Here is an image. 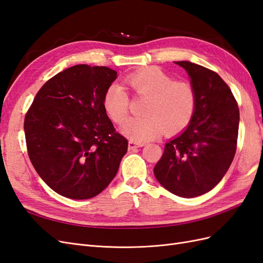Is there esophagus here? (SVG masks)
Here are the masks:
<instances>
[{"instance_id": "34e87169", "label": "esophagus", "mask_w": 263, "mask_h": 263, "mask_svg": "<svg viewBox=\"0 0 263 263\" xmlns=\"http://www.w3.org/2000/svg\"><path fill=\"white\" fill-rule=\"evenodd\" d=\"M145 146L144 142H137V141H134V140H130L128 142V149L132 150V149H135V148H138V147H142Z\"/></svg>"}]
</instances>
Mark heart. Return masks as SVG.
<instances>
[{
	"label": "heart",
	"instance_id": "1",
	"mask_svg": "<svg viewBox=\"0 0 263 263\" xmlns=\"http://www.w3.org/2000/svg\"><path fill=\"white\" fill-rule=\"evenodd\" d=\"M134 97L146 99L141 113L145 116L125 122L129 112V95L122 86H108L102 104L114 123L125 124L122 132L137 141H145L159 135H173L183 130L192 119L196 107V91L192 83L174 80L160 68L147 67L124 79Z\"/></svg>",
	"mask_w": 263,
	"mask_h": 263
}]
</instances>
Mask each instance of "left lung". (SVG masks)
<instances>
[{"mask_svg": "<svg viewBox=\"0 0 263 263\" xmlns=\"http://www.w3.org/2000/svg\"><path fill=\"white\" fill-rule=\"evenodd\" d=\"M184 68L196 91V107L187 128L166 142L155 177L181 197L200 196L216 186L237 149L239 108L232 90L215 72L189 61Z\"/></svg>", "mask_w": 263, "mask_h": 263, "instance_id": "left-lung-1", "label": "left lung"}]
</instances>
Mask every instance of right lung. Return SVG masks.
<instances>
[{"instance_id":"1","label":"right lung","mask_w":263,"mask_h":263,"mask_svg":"<svg viewBox=\"0 0 263 263\" xmlns=\"http://www.w3.org/2000/svg\"><path fill=\"white\" fill-rule=\"evenodd\" d=\"M117 77L107 67L77 65L49 79L25 115L29 160L54 192L73 200L100 194L115 178L128 141L103 108Z\"/></svg>"}]
</instances>
